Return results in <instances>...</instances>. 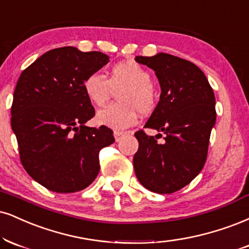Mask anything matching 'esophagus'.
Segmentation results:
<instances>
[{"label": "esophagus", "mask_w": 249, "mask_h": 249, "mask_svg": "<svg viewBox=\"0 0 249 249\" xmlns=\"http://www.w3.org/2000/svg\"><path fill=\"white\" fill-rule=\"evenodd\" d=\"M113 136H115L116 142H119V140L122 139V137L124 136V133L121 132V131H115V132H113Z\"/></svg>", "instance_id": "1"}]
</instances>
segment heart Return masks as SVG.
<instances>
[{
    "mask_svg": "<svg viewBox=\"0 0 249 249\" xmlns=\"http://www.w3.org/2000/svg\"><path fill=\"white\" fill-rule=\"evenodd\" d=\"M152 77L142 66L134 61L119 62L109 71V79L92 73L83 81V90L88 100L103 107L113 91H118V103L98 111L96 121L113 130H124L137 122L138 113L148 115L154 110L157 97L151 85Z\"/></svg>",
    "mask_w": 249,
    "mask_h": 249,
    "instance_id": "1",
    "label": "heart"
}]
</instances>
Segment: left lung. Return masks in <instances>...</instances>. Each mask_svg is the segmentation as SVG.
<instances>
[{
  "mask_svg": "<svg viewBox=\"0 0 249 249\" xmlns=\"http://www.w3.org/2000/svg\"><path fill=\"white\" fill-rule=\"evenodd\" d=\"M155 71L160 101L145 127L162 132L134 136L139 148L133 157L137 178L146 189L173 194L189 184L204 167L215 124V98L210 83L193 62L167 53L136 56Z\"/></svg>",
  "mask_w": 249,
  "mask_h": 249,
  "instance_id": "left-lung-1",
  "label": "left lung"
}]
</instances>
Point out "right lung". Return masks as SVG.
<instances>
[{"label":"right lung","mask_w":249,"mask_h":249,"mask_svg":"<svg viewBox=\"0 0 249 249\" xmlns=\"http://www.w3.org/2000/svg\"><path fill=\"white\" fill-rule=\"evenodd\" d=\"M107 62L102 52L59 47L39 56L17 81L11 127L20 162L46 189L60 194L85 189L100 172V151L115 142L109 127L86 126L95 109L83 81Z\"/></svg>","instance_id":"add662e5"}]
</instances>
